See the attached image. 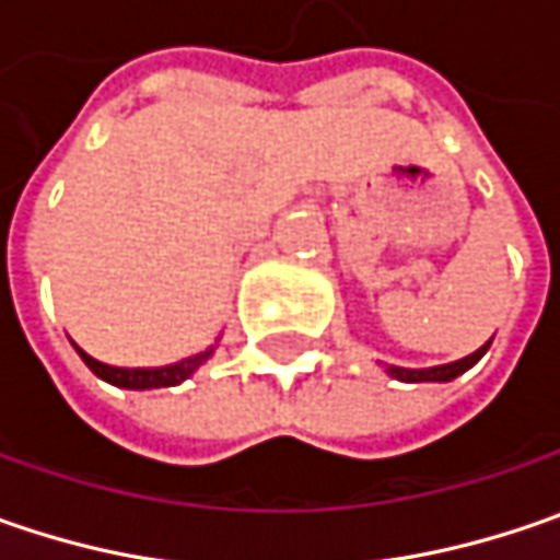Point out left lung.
<instances>
[{
    "label": "left lung",
    "mask_w": 560,
    "mask_h": 560,
    "mask_svg": "<svg viewBox=\"0 0 560 560\" xmlns=\"http://www.w3.org/2000/svg\"><path fill=\"white\" fill-rule=\"evenodd\" d=\"M489 351V345H482L479 351H474L470 357H464V360H454V363H445V366H429V370H404V366H385V373L392 378H401V382H451V378H457L460 373H467L470 366H474L476 360L482 357V353Z\"/></svg>",
    "instance_id": "1"
}]
</instances>
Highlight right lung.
<instances>
[{
    "instance_id": "obj_1",
    "label": "right lung",
    "mask_w": 560,
    "mask_h": 560,
    "mask_svg": "<svg viewBox=\"0 0 560 560\" xmlns=\"http://www.w3.org/2000/svg\"><path fill=\"white\" fill-rule=\"evenodd\" d=\"M74 351L81 353V360H84L86 366L96 373V376L103 378V382H109V385H118V388H135V392H143V388H168V385H182L184 378L194 376V370L197 366H203L209 357H212V348L207 351L194 353V357H187V360H178V363H168V366H153V370H125V366H109V363H100V360H93L90 353L81 351L78 345H74Z\"/></svg>"
}]
</instances>
